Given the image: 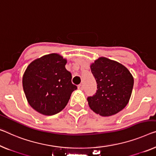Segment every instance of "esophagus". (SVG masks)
Listing matches in <instances>:
<instances>
[{
  "instance_id": "esophagus-1",
  "label": "esophagus",
  "mask_w": 156,
  "mask_h": 156,
  "mask_svg": "<svg viewBox=\"0 0 156 156\" xmlns=\"http://www.w3.org/2000/svg\"><path fill=\"white\" fill-rule=\"evenodd\" d=\"M78 88L79 90H83V84H80V85H78Z\"/></svg>"
}]
</instances>
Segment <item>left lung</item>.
Here are the masks:
<instances>
[{"mask_svg":"<svg viewBox=\"0 0 156 156\" xmlns=\"http://www.w3.org/2000/svg\"><path fill=\"white\" fill-rule=\"evenodd\" d=\"M97 90L87 97L89 106L101 116L116 114L124 108L131 97L134 78L126 67L117 62L100 57L91 66Z\"/></svg>","mask_w":156,"mask_h":156,"instance_id":"8db88e82","label":"left lung"}]
</instances>
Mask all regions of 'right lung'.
<instances>
[{"mask_svg": "<svg viewBox=\"0 0 156 156\" xmlns=\"http://www.w3.org/2000/svg\"><path fill=\"white\" fill-rule=\"evenodd\" d=\"M66 64V59L53 53L34 60L24 72L22 84L27 101L41 114L52 115L63 110L77 89Z\"/></svg>", "mask_w": 156, "mask_h": 156, "instance_id": "add662e5", "label": "right lung"}]
</instances>
